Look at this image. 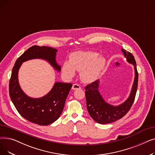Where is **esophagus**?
Wrapping results in <instances>:
<instances>
[{"label": "esophagus", "instance_id": "1", "mask_svg": "<svg viewBox=\"0 0 155 155\" xmlns=\"http://www.w3.org/2000/svg\"><path fill=\"white\" fill-rule=\"evenodd\" d=\"M72 89H73V90H78V89H81V87L79 85H78L77 84H75L73 85Z\"/></svg>", "mask_w": 155, "mask_h": 155}]
</instances>
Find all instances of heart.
I'll use <instances>...</instances> for the list:
<instances>
[{
	"instance_id": "b5f03b06",
	"label": "heart",
	"mask_w": 155,
	"mask_h": 155,
	"mask_svg": "<svg viewBox=\"0 0 155 155\" xmlns=\"http://www.w3.org/2000/svg\"><path fill=\"white\" fill-rule=\"evenodd\" d=\"M99 53L94 51H77L72 53L69 62L63 63L61 68L63 75L71 78L75 71H81L80 77L84 82L92 83L98 79L103 71L106 60Z\"/></svg>"
}]
</instances>
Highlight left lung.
Returning a JSON list of instances; mask_svg holds the SVG:
<instances>
[{
    "label": "left lung",
    "mask_w": 155,
    "mask_h": 155,
    "mask_svg": "<svg viewBox=\"0 0 155 155\" xmlns=\"http://www.w3.org/2000/svg\"><path fill=\"white\" fill-rule=\"evenodd\" d=\"M122 51L124 53L127 61L134 65L135 71L134 81L131 94L124 103L117 106H113L105 102L98 90L99 80H97L85 88L88 112L92 118L99 124H105L114 123L123 117L131 109L134 101L138 82L136 63L134 56L131 53L123 49H122Z\"/></svg>",
    "instance_id": "left-lung-1"
}]
</instances>
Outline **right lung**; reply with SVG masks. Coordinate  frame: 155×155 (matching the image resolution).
Segmentation results:
<instances>
[{
  "instance_id": "add662e5",
  "label": "right lung",
  "mask_w": 155,
  "mask_h": 155,
  "mask_svg": "<svg viewBox=\"0 0 155 155\" xmlns=\"http://www.w3.org/2000/svg\"><path fill=\"white\" fill-rule=\"evenodd\" d=\"M56 49L48 46L30 47L16 60L9 81V95L15 109L24 119L41 126L50 124L59 118L72 84L56 82L50 92L44 97L31 98L20 87L18 71L23 62L35 58L46 60L60 71L61 67L56 61Z\"/></svg>"
}]
</instances>
